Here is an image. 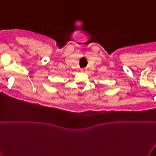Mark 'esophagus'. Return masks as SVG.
<instances>
[{
  "label": "esophagus",
  "instance_id": "obj_1",
  "mask_svg": "<svg viewBox=\"0 0 156 156\" xmlns=\"http://www.w3.org/2000/svg\"><path fill=\"white\" fill-rule=\"evenodd\" d=\"M86 70H87V69H86V68H83V69H81V71H82V72H86Z\"/></svg>",
  "mask_w": 156,
  "mask_h": 156
}]
</instances>
